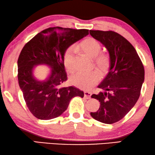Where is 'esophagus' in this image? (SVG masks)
<instances>
[{
	"instance_id": "esophagus-1",
	"label": "esophagus",
	"mask_w": 155,
	"mask_h": 155,
	"mask_svg": "<svg viewBox=\"0 0 155 155\" xmlns=\"http://www.w3.org/2000/svg\"><path fill=\"white\" fill-rule=\"evenodd\" d=\"M84 97H86L87 99H91V93L88 92V91H84Z\"/></svg>"
}]
</instances>
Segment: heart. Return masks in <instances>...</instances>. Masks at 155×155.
Instances as JSON below:
<instances>
[{
	"label": "heart",
	"instance_id": "1",
	"mask_svg": "<svg viewBox=\"0 0 155 155\" xmlns=\"http://www.w3.org/2000/svg\"><path fill=\"white\" fill-rule=\"evenodd\" d=\"M79 47L83 53L94 59V65L101 75L108 72L110 64V58L108 55L100 54L101 47L100 42L93 38H88L80 43ZM73 50L69 48L66 51L63 56L64 67L68 71H72L73 70ZM98 80V75L94 71L77 72L72 75L70 79L73 85L84 90L89 89L95 85Z\"/></svg>",
	"mask_w": 155,
	"mask_h": 155
}]
</instances>
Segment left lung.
Returning <instances> with one entry per match:
<instances>
[{
  "instance_id": "left-lung-1",
  "label": "left lung",
  "mask_w": 155,
  "mask_h": 155,
  "mask_svg": "<svg viewBox=\"0 0 155 155\" xmlns=\"http://www.w3.org/2000/svg\"><path fill=\"white\" fill-rule=\"evenodd\" d=\"M90 34L108 50L109 72L98 88L102 89L91 97L100 106L91 113L93 119L111 124L121 120L137 101L144 81V68L134 47L122 35L113 31L90 30Z\"/></svg>"
}]
</instances>
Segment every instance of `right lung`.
Wrapping results in <instances>:
<instances>
[{
	"mask_svg": "<svg viewBox=\"0 0 155 155\" xmlns=\"http://www.w3.org/2000/svg\"><path fill=\"white\" fill-rule=\"evenodd\" d=\"M88 34V29L50 27L38 33L22 48L18 60V80L27 107L36 118L58 117L67 110L73 97H84L83 91L75 87H62L67 80L63 56L71 45ZM38 65L51 68L45 81L34 77L33 68Z\"/></svg>",
	"mask_w": 155,
	"mask_h": 155,
	"instance_id": "obj_1",
	"label": "right lung"
}]
</instances>
